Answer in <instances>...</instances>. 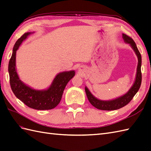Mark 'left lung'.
<instances>
[{
    "instance_id": "left-lung-1",
    "label": "left lung",
    "mask_w": 151,
    "mask_h": 151,
    "mask_svg": "<svg viewBox=\"0 0 151 151\" xmlns=\"http://www.w3.org/2000/svg\"><path fill=\"white\" fill-rule=\"evenodd\" d=\"M122 38L126 43L129 44L131 46V47L134 50V52L138 58V65L134 82L133 84V86H131V87L129 88V90L127 91L126 94L120 96L119 98L111 100H107V101H104V100H101L96 98L94 96L92 95V94L90 92V91L88 90V88L87 87H85V90H86V92L88 101H89V102L92 106H94L96 109H98L99 110H115L126 106L131 101V100L133 99L134 96L137 94V92L138 91L139 88H140L141 86V54L140 52L138 51L137 46L132 38H131L130 37L124 34H122Z\"/></svg>"
}]
</instances>
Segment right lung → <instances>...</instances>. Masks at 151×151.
<instances>
[{
    "label": "right lung",
    "instance_id": "obj_1",
    "mask_svg": "<svg viewBox=\"0 0 151 151\" xmlns=\"http://www.w3.org/2000/svg\"><path fill=\"white\" fill-rule=\"evenodd\" d=\"M32 33H25L14 45L8 65L10 86L16 97L27 106L38 110H51L59 105L64 88L69 81L75 76V71L71 70L58 73L50 87L46 89H34L23 82L17 71L16 54L23 41Z\"/></svg>",
    "mask_w": 151,
    "mask_h": 151
}]
</instances>
